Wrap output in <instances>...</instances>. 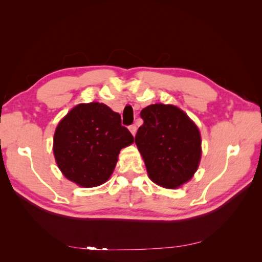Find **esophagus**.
<instances>
[{"mask_svg":"<svg viewBox=\"0 0 262 262\" xmlns=\"http://www.w3.org/2000/svg\"><path fill=\"white\" fill-rule=\"evenodd\" d=\"M129 130H130V133L133 134V136H135V135H136V132H137L136 125H130V126H129Z\"/></svg>","mask_w":262,"mask_h":262,"instance_id":"34e87169","label":"esophagus"}]
</instances>
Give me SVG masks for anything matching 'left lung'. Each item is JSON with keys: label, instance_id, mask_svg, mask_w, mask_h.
Wrapping results in <instances>:
<instances>
[{"label": "left lung", "instance_id": "left-lung-1", "mask_svg": "<svg viewBox=\"0 0 262 262\" xmlns=\"http://www.w3.org/2000/svg\"><path fill=\"white\" fill-rule=\"evenodd\" d=\"M144 124L135 143L149 179L176 189L192 178L202 158V138L196 124L176 105L155 103L141 111Z\"/></svg>", "mask_w": 262, "mask_h": 262}]
</instances>
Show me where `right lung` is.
<instances>
[{"label":"right lung","instance_id":"right-lung-1","mask_svg":"<svg viewBox=\"0 0 262 262\" xmlns=\"http://www.w3.org/2000/svg\"><path fill=\"white\" fill-rule=\"evenodd\" d=\"M134 142L120 115L99 102L75 105L59 121L53 151L62 173L84 188L102 185L113 174L118 154Z\"/></svg>","mask_w":262,"mask_h":262}]
</instances>
